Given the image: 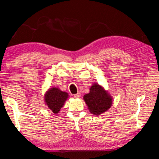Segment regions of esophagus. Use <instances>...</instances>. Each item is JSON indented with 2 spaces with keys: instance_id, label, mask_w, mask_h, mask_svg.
I'll return each mask as SVG.
<instances>
[{
  "instance_id": "34e87169",
  "label": "esophagus",
  "mask_w": 159,
  "mask_h": 159,
  "mask_svg": "<svg viewBox=\"0 0 159 159\" xmlns=\"http://www.w3.org/2000/svg\"><path fill=\"white\" fill-rule=\"evenodd\" d=\"M80 96H81V93H78L74 95V98H80Z\"/></svg>"
}]
</instances>
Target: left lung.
Wrapping results in <instances>:
<instances>
[{
  "mask_svg": "<svg viewBox=\"0 0 159 159\" xmlns=\"http://www.w3.org/2000/svg\"><path fill=\"white\" fill-rule=\"evenodd\" d=\"M84 99L91 113L100 115L107 111L112 105L113 99L103 87L94 84L90 88L89 93L84 96Z\"/></svg>",
  "mask_w": 159,
  "mask_h": 159,
  "instance_id": "obj_1",
  "label": "left lung"
}]
</instances>
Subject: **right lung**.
I'll return each instance as SVG.
<instances>
[{"mask_svg": "<svg viewBox=\"0 0 159 159\" xmlns=\"http://www.w3.org/2000/svg\"><path fill=\"white\" fill-rule=\"evenodd\" d=\"M68 98V93L57 88H52L44 95L45 103L54 114L58 113Z\"/></svg>", "mask_w": 159, "mask_h": 159, "instance_id": "right-lung-1", "label": "right lung"}]
</instances>
